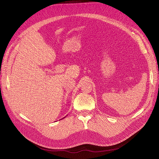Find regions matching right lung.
Returning a JSON list of instances; mask_svg holds the SVG:
<instances>
[{"label":"right lung","instance_id":"obj_1","mask_svg":"<svg viewBox=\"0 0 159 159\" xmlns=\"http://www.w3.org/2000/svg\"><path fill=\"white\" fill-rule=\"evenodd\" d=\"M64 118H65V117H64Z\"/></svg>","mask_w":159,"mask_h":159}]
</instances>
